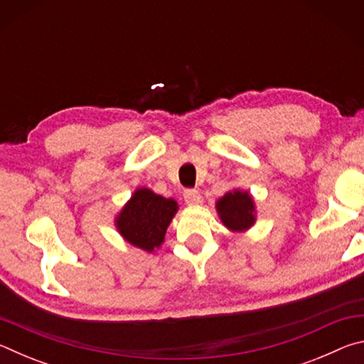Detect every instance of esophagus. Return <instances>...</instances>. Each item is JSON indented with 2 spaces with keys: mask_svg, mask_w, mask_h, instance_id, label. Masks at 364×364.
<instances>
[{
  "mask_svg": "<svg viewBox=\"0 0 364 364\" xmlns=\"http://www.w3.org/2000/svg\"><path fill=\"white\" fill-rule=\"evenodd\" d=\"M183 197H184V202H186L188 205H196V204H199L200 202V194H199V191L197 189H186L183 193Z\"/></svg>",
  "mask_w": 364,
  "mask_h": 364,
  "instance_id": "1",
  "label": "esophagus"
}]
</instances>
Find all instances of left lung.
Listing matches in <instances>:
<instances>
[{
  "label": "left lung",
  "mask_w": 364,
  "mask_h": 364,
  "mask_svg": "<svg viewBox=\"0 0 364 364\" xmlns=\"http://www.w3.org/2000/svg\"><path fill=\"white\" fill-rule=\"evenodd\" d=\"M217 212L231 231H245L255 223V205L247 191L226 193L217 202Z\"/></svg>",
  "instance_id": "1"
}]
</instances>
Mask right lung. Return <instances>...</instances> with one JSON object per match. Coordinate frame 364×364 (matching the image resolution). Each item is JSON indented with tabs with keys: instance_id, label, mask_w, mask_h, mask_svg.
Segmentation results:
<instances>
[{
	"instance_id": "1",
	"label": "right lung",
	"mask_w": 364,
	"mask_h": 364,
	"mask_svg": "<svg viewBox=\"0 0 364 364\" xmlns=\"http://www.w3.org/2000/svg\"><path fill=\"white\" fill-rule=\"evenodd\" d=\"M176 210L178 204L173 199H165L151 189L141 188L134 191L132 199L122 208L115 225L125 241L152 252L162 245Z\"/></svg>"
}]
</instances>
